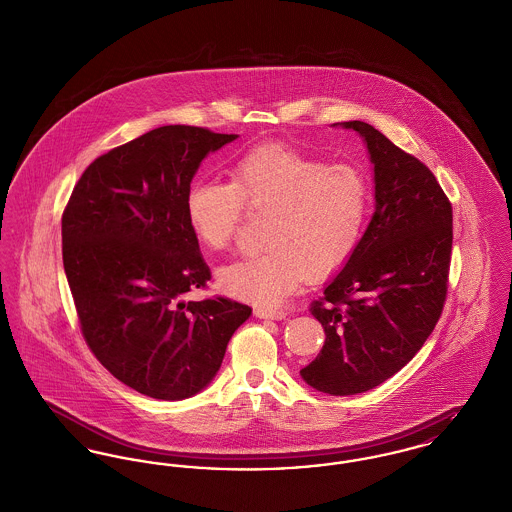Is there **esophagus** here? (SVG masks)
Masks as SVG:
<instances>
[{"mask_svg": "<svg viewBox=\"0 0 512 512\" xmlns=\"http://www.w3.org/2000/svg\"><path fill=\"white\" fill-rule=\"evenodd\" d=\"M254 314L264 320H283L287 316L285 310H277V308H256Z\"/></svg>", "mask_w": 512, "mask_h": 512, "instance_id": "1", "label": "esophagus"}]
</instances>
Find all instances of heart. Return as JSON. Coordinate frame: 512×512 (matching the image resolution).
I'll use <instances>...</instances> for the list:
<instances>
[{
  "mask_svg": "<svg viewBox=\"0 0 512 512\" xmlns=\"http://www.w3.org/2000/svg\"><path fill=\"white\" fill-rule=\"evenodd\" d=\"M244 205L272 211L264 248L219 268V287L242 301L279 305L301 281L336 272L355 252L371 207V188L351 165H328L281 145L246 153L233 182L198 180L186 194L194 237L225 250L239 233Z\"/></svg>",
  "mask_w": 512,
  "mask_h": 512,
  "instance_id": "1",
  "label": "heart"
}]
</instances>
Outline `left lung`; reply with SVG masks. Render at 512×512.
Returning <instances> with one entry per match:
<instances>
[{
  "label": "left lung",
  "instance_id": "left-lung-1",
  "mask_svg": "<svg viewBox=\"0 0 512 512\" xmlns=\"http://www.w3.org/2000/svg\"><path fill=\"white\" fill-rule=\"evenodd\" d=\"M367 145L375 213L310 312L326 341L301 376L330 396L361 394L406 367L446 297L452 205L433 172L371 124L338 122Z\"/></svg>",
  "mask_w": 512,
  "mask_h": 512
}]
</instances>
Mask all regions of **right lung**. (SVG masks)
Listing matches in <instances>:
<instances>
[{
  "mask_svg": "<svg viewBox=\"0 0 512 512\" xmlns=\"http://www.w3.org/2000/svg\"><path fill=\"white\" fill-rule=\"evenodd\" d=\"M163 126L95 159L62 217V252L81 332L120 382L184 400L215 378L252 308L184 301L211 272L186 217V194L209 153L237 139Z\"/></svg>",
  "mask_w": 512,
  "mask_h": 512,
  "instance_id": "add662e5",
  "label": "right lung"
}]
</instances>
